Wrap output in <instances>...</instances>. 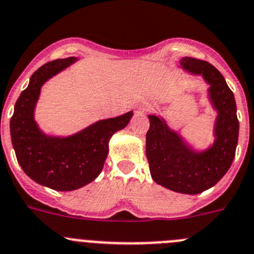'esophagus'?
Listing matches in <instances>:
<instances>
[{"mask_svg":"<svg viewBox=\"0 0 254 254\" xmlns=\"http://www.w3.org/2000/svg\"><path fill=\"white\" fill-rule=\"evenodd\" d=\"M142 111H143V109H142Z\"/></svg>","mask_w":254,"mask_h":254,"instance_id":"obj_1","label":"esophagus"}]
</instances>
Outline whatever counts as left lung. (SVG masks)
<instances>
[{
	"instance_id": "left-lung-1",
	"label": "left lung",
	"mask_w": 254,
	"mask_h": 254,
	"mask_svg": "<svg viewBox=\"0 0 254 254\" xmlns=\"http://www.w3.org/2000/svg\"><path fill=\"white\" fill-rule=\"evenodd\" d=\"M180 65L186 71L203 76L210 85L209 98L218 112L214 145L196 152L162 118L150 115L146 156L155 183L173 191L194 195L210 189L229 170L236 156L239 122L233 92L215 66L189 57L183 58Z\"/></svg>"
}]
</instances>
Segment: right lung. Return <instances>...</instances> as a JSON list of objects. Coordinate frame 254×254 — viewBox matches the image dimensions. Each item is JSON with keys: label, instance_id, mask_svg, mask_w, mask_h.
I'll use <instances>...</instances> for the list:
<instances>
[{"label": "right lung", "instance_id": "add662e5", "mask_svg": "<svg viewBox=\"0 0 254 254\" xmlns=\"http://www.w3.org/2000/svg\"><path fill=\"white\" fill-rule=\"evenodd\" d=\"M75 62L76 58L58 59L37 69L18 97L10 121L11 141L25 174L37 184L58 191H71L97 179L108 155L109 139L125 128L133 116L127 112L120 117L98 121L64 138L44 134L34 120L41 87Z\"/></svg>", "mask_w": 254, "mask_h": 254}]
</instances>
